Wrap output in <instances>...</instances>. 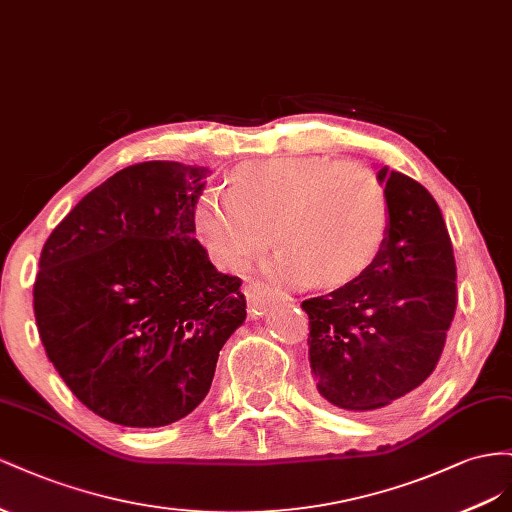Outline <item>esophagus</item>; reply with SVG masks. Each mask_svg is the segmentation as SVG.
<instances>
[{
    "instance_id": "34e87169",
    "label": "esophagus",
    "mask_w": 512,
    "mask_h": 512,
    "mask_svg": "<svg viewBox=\"0 0 512 512\" xmlns=\"http://www.w3.org/2000/svg\"><path fill=\"white\" fill-rule=\"evenodd\" d=\"M242 291L248 300V313H251L253 317L264 315L272 302L283 298L281 294H274L272 289H266L259 281H248Z\"/></svg>"
}]
</instances>
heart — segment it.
<instances>
[{"mask_svg":"<svg viewBox=\"0 0 512 512\" xmlns=\"http://www.w3.org/2000/svg\"><path fill=\"white\" fill-rule=\"evenodd\" d=\"M390 225L384 184L358 163L287 156L251 163L231 186H212L195 208V227L212 257L244 270L270 246L272 279L294 287L356 281L382 253Z\"/></svg>","mask_w":512,"mask_h":512,"instance_id":"1","label":"heart"}]
</instances>
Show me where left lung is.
<instances>
[{"label":"left lung","mask_w":512,"mask_h":512,"mask_svg":"<svg viewBox=\"0 0 512 512\" xmlns=\"http://www.w3.org/2000/svg\"><path fill=\"white\" fill-rule=\"evenodd\" d=\"M390 208L373 266L302 302L319 397L345 412H375L435 371L457 309V268L444 216L410 175L377 167Z\"/></svg>","instance_id":"1"}]
</instances>
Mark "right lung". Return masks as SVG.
<instances>
[{
	"mask_svg": "<svg viewBox=\"0 0 512 512\" xmlns=\"http://www.w3.org/2000/svg\"><path fill=\"white\" fill-rule=\"evenodd\" d=\"M212 171L175 160L126 167L87 193L40 253L34 315L72 394L122 427H165L210 392L246 319L238 276L195 238Z\"/></svg>",
	"mask_w": 512,
	"mask_h": 512,
	"instance_id": "obj_1",
	"label": "right lung"
}]
</instances>
